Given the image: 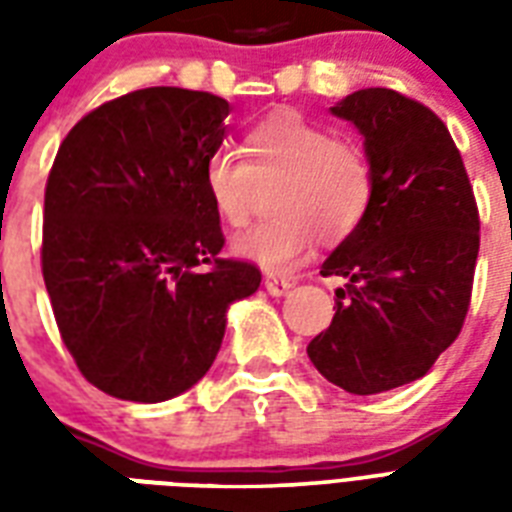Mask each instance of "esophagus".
Returning a JSON list of instances; mask_svg holds the SVG:
<instances>
[{
	"label": "esophagus",
	"instance_id": "1",
	"mask_svg": "<svg viewBox=\"0 0 512 512\" xmlns=\"http://www.w3.org/2000/svg\"><path fill=\"white\" fill-rule=\"evenodd\" d=\"M265 289H268V295L281 297L287 295L289 289H292V281L284 279V276H276V273H265Z\"/></svg>",
	"mask_w": 512,
	"mask_h": 512
}]
</instances>
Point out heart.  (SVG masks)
<instances>
[{"label": "heart", "instance_id": "heart-1", "mask_svg": "<svg viewBox=\"0 0 512 512\" xmlns=\"http://www.w3.org/2000/svg\"><path fill=\"white\" fill-rule=\"evenodd\" d=\"M236 159L217 151L201 183L215 215L231 228L249 223L260 188H271L276 215L239 233L231 249L271 273H284L311 255L313 244L348 239L369 215L374 170L358 143L335 138L329 127L295 111L255 122L241 138Z\"/></svg>", "mask_w": 512, "mask_h": 512}]
</instances>
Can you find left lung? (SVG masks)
Here are the masks:
<instances>
[{
    "label": "left lung",
    "instance_id": "obj_1",
    "mask_svg": "<svg viewBox=\"0 0 512 512\" xmlns=\"http://www.w3.org/2000/svg\"><path fill=\"white\" fill-rule=\"evenodd\" d=\"M332 114L364 138L374 170L369 215L324 260L348 279L308 356L337 388L372 396L420 380L457 335L478 257V207L462 156L428 106L369 87Z\"/></svg>",
    "mask_w": 512,
    "mask_h": 512
}]
</instances>
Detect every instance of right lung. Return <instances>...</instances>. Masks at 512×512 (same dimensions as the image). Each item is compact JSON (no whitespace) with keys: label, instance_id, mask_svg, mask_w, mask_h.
<instances>
[{"label":"right lung","instance_id":"obj_1","mask_svg":"<svg viewBox=\"0 0 512 512\" xmlns=\"http://www.w3.org/2000/svg\"><path fill=\"white\" fill-rule=\"evenodd\" d=\"M228 114L209 92L148 87L90 111L60 143L44 287L79 372L108 396L159 404L193 388L228 308L260 287L255 265L217 257L225 239L201 183Z\"/></svg>","mask_w":512,"mask_h":512}]
</instances>
